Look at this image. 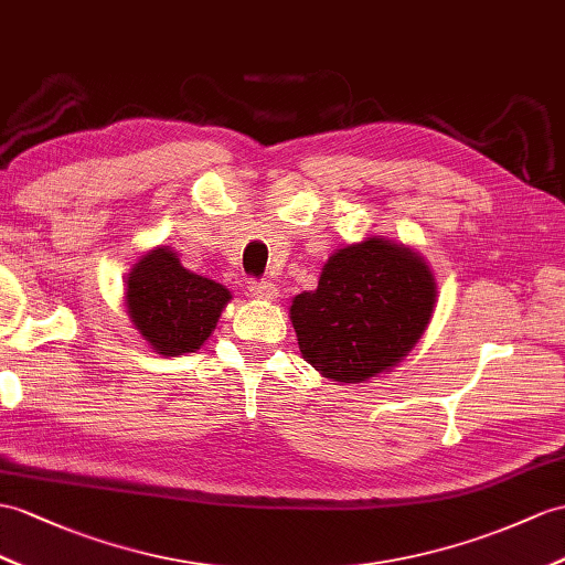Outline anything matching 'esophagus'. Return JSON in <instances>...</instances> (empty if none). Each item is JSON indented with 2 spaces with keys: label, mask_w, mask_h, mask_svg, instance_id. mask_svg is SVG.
I'll return each instance as SVG.
<instances>
[{
  "label": "esophagus",
  "mask_w": 565,
  "mask_h": 565,
  "mask_svg": "<svg viewBox=\"0 0 565 565\" xmlns=\"http://www.w3.org/2000/svg\"><path fill=\"white\" fill-rule=\"evenodd\" d=\"M249 295L254 299L273 301L275 297H278V287H275L273 282H249Z\"/></svg>",
  "instance_id": "1"
}]
</instances>
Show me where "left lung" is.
I'll return each mask as SVG.
<instances>
[{
    "label": "left lung",
    "mask_w": 565,
    "mask_h": 565,
    "mask_svg": "<svg viewBox=\"0 0 565 565\" xmlns=\"http://www.w3.org/2000/svg\"><path fill=\"white\" fill-rule=\"evenodd\" d=\"M436 295L434 270L412 246L379 235L340 246L319 287L292 299L299 352L326 379L366 383L415 350Z\"/></svg>",
    "instance_id": "8db88e82"
}]
</instances>
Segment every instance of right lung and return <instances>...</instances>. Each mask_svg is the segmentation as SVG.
Here are the masks:
<instances>
[{"label": "right lung", "instance_id": "obj_1", "mask_svg": "<svg viewBox=\"0 0 565 565\" xmlns=\"http://www.w3.org/2000/svg\"><path fill=\"white\" fill-rule=\"evenodd\" d=\"M230 299L225 285L186 270L170 246L146 252L124 280L131 326L164 356L201 350Z\"/></svg>", "mask_w": 565, "mask_h": 565}]
</instances>
